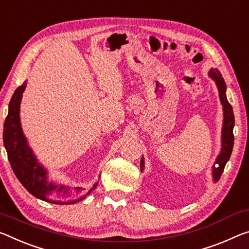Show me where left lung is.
Wrapping results in <instances>:
<instances>
[{"instance_id": "left-lung-1", "label": "left lung", "mask_w": 249, "mask_h": 249, "mask_svg": "<svg viewBox=\"0 0 249 249\" xmlns=\"http://www.w3.org/2000/svg\"><path fill=\"white\" fill-rule=\"evenodd\" d=\"M211 76L216 81L217 88H218L219 92V98L223 104L224 108V126H223V134H222V144L223 148L220 152L219 156L217 157L216 164L217 167H214L213 171V176H214V180H219L220 176H222L225 165L230 160L232 151V146H234V134H232V129H234L235 125V118H234V112H232L231 105L228 103L226 97V83H225L222 74L218 70H211ZM144 168V160H141V171Z\"/></svg>"}]
</instances>
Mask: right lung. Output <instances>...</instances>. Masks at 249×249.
Segmentation results:
<instances>
[{"label": "right lung", "mask_w": 249, "mask_h": 249, "mask_svg": "<svg viewBox=\"0 0 249 249\" xmlns=\"http://www.w3.org/2000/svg\"><path fill=\"white\" fill-rule=\"evenodd\" d=\"M26 82L15 89L9 104V114L4 122L3 142L7 157L15 176L27 192L45 202L69 205L81 202L90 194L93 188L85 191L81 187H66L46 180V171L39 165L26 143L19 124V104Z\"/></svg>", "instance_id": "1"}]
</instances>
